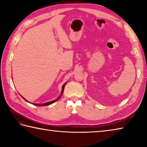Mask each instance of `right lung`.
Returning a JSON list of instances; mask_svg holds the SVG:
<instances>
[{
    "label": "right lung",
    "instance_id": "obj_1",
    "mask_svg": "<svg viewBox=\"0 0 147 147\" xmlns=\"http://www.w3.org/2000/svg\"><path fill=\"white\" fill-rule=\"evenodd\" d=\"M66 84H67V82L66 83H65L63 85V86H62V89H61V94H60V95H59L58 98H57L56 99H55V100H52V101H50V102H46V103H43V104H33L34 105H36V106H48V105H50V104H52L53 103H54V102H55L56 101H57L58 100H59V98H61V95H62V94H63V89H64V87H65V86L66 85ZM22 98H23L24 100H25L26 102H28V100H26L25 98H24V97H23V96H22Z\"/></svg>",
    "mask_w": 147,
    "mask_h": 147
}]
</instances>
